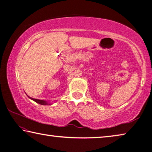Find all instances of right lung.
I'll list each match as a JSON object with an SVG mask.
<instances>
[{"label": "right lung", "mask_w": 152, "mask_h": 152, "mask_svg": "<svg viewBox=\"0 0 152 152\" xmlns=\"http://www.w3.org/2000/svg\"><path fill=\"white\" fill-rule=\"evenodd\" d=\"M31 99H32L33 101H35L36 102H37V103H39L40 104H42V105H48V104H48L47 102L45 101H42V100H39V99H32V98H30Z\"/></svg>", "instance_id": "add662e5"}]
</instances>
